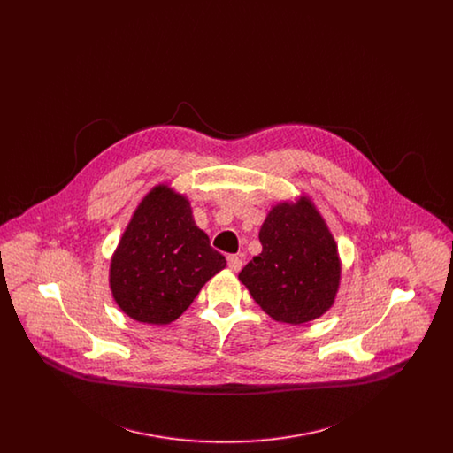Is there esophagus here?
<instances>
[{
  "label": "esophagus",
  "instance_id": "34e87169",
  "mask_svg": "<svg viewBox=\"0 0 453 453\" xmlns=\"http://www.w3.org/2000/svg\"><path fill=\"white\" fill-rule=\"evenodd\" d=\"M227 266H229L233 272H239L241 266H242V259L239 258L237 255H229V257H227Z\"/></svg>",
  "mask_w": 453,
  "mask_h": 453
}]
</instances>
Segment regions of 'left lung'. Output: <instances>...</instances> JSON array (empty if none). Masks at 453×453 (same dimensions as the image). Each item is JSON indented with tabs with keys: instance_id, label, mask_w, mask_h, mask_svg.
I'll use <instances>...</instances> for the list:
<instances>
[{
	"instance_id": "left-lung-1",
	"label": "left lung",
	"mask_w": 453,
	"mask_h": 453,
	"mask_svg": "<svg viewBox=\"0 0 453 453\" xmlns=\"http://www.w3.org/2000/svg\"><path fill=\"white\" fill-rule=\"evenodd\" d=\"M263 246L239 273L259 307L279 323L303 324L334 303L338 246L311 198L275 205L259 229Z\"/></svg>"
}]
</instances>
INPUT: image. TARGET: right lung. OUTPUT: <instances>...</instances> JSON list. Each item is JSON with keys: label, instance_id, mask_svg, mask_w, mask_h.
Masks as SVG:
<instances>
[{"label": "right lung", "instance_id": "1", "mask_svg": "<svg viewBox=\"0 0 453 453\" xmlns=\"http://www.w3.org/2000/svg\"><path fill=\"white\" fill-rule=\"evenodd\" d=\"M226 258L196 227L187 196L157 185L137 205L110 261L117 305L139 323L170 324Z\"/></svg>", "mask_w": 453, "mask_h": 453}]
</instances>
